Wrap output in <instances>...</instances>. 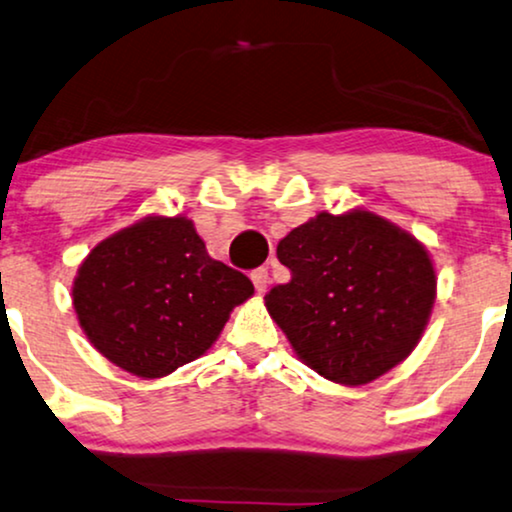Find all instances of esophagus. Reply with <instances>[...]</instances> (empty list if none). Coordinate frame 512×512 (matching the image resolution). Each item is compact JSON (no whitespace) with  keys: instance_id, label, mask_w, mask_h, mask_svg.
Segmentation results:
<instances>
[{"instance_id":"1","label":"esophagus","mask_w":512,"mask_h":512,"mask_svg":"<svg viewBox=\"0 0 512 512\" xmlns=\"http://www.w3.org/2000/svg\"><path fill=\"white\" fill-rule=\"evenodd\" d=\"M250 278H252V283H255V290L257 293H267V286H269V271L264 269V267H260V269H255L250 274Z\"/></svg>"}]
</instances>
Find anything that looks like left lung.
<instances>
[{
    "label": "left lung",
    "instance_id": "obj_1",
    "mask_svg": "<svg viewBox=\"0 0 512 512\" xmlns=\"http://www.w3.org/2000/svg\"><path fill=\"white\" fill-rule=\"evenodd\" d=\"M290 283L264 297L295 354L340 385H366L416 349L437 297L430 252L364 208L319 212L281 238Z\"/></svg>",
    "mask_w": 512,
    "mask_h": 512
}]
</instances>
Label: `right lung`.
I'll return each instance as SVG.
<instances>
[{
	"label": "right lung",
	"mask_w": 512,
	"mask_h": 512,
	"mask_svg": "<svg viewBox=\"0 0 512 512\" xmlns=\"http://www.w3.org/2000/svg\"><path fill=\"white\" fill-rule=\"evenodd\" d=\"M252 293L248 276L212 260L189 217L151 215L84 257L73 307L96 352L153 380L203 357Z\"/></svg>",
	"instance_id": "obj_1"
}]
</instances>
